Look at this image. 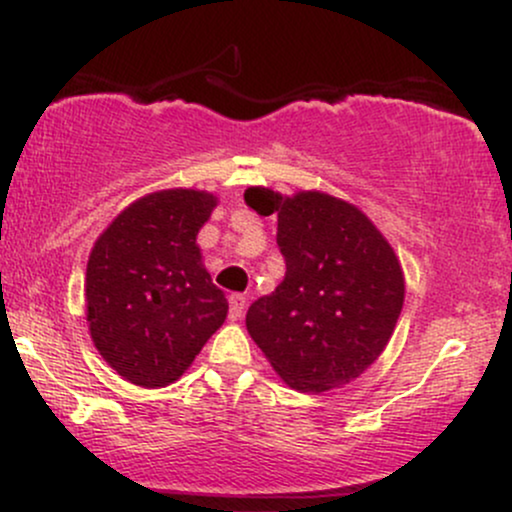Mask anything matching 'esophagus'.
<instances>
[{
    "mask_svg": "<svg viewBox=\"0 0 512 512\" xmlns=\"http://www.w3.org/2000/svg\"><path fill=\"white\" fill-rule=\"evenodd\" d=\"M228 305H231V310H228V317L231 320H240L245 313V305H248V298L243 296V293H231V298H228Z\"/></svg>",
    "mask_w": 512,
    "mask_h": 512,
    "instance_id": "esophagus-1",
    "label": "esophagus"
}]
</instances>
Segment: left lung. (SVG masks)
I'll use <instances>...</instances> for the list:
<instances>
[{"label":"left lung","instance_id":"left-lung-1","mask_svg":"<svg viewBox=\"0 0 512 512\" xmlns=\"http://www.w3.org/2000/svg\"><path fill=\"white\" fill-rule=\"evenodd\" d=\"M257 214H276L286 276L245 315L250 337L293 390L325 392L378 361L404 303L399 260L373 221L325 192L284 197L248 187Z\"/></svg>","mask_w":512,"mask_h":512}]
</instances>
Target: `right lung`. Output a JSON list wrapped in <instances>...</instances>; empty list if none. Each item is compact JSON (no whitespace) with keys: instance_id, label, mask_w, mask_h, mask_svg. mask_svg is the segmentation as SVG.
I'll return each instance as SVG.
<instances>
[{"instance_id":"add662e5","label":"right lung","mask_w":512,"mask_h":512,"mask_svg":"<svg viewBox=\"0 0 512 512\" xmlns=\"http://www.w3.org/2000/svg\"><path fill=\"white\" fill-rule=\"evenodd\" d=\"M216 197L161 190L115 216L86 267L91 339L117 375L166 387L223 325L228 301L202 264L197 233Z\"/></svg>"}]
</instances>
